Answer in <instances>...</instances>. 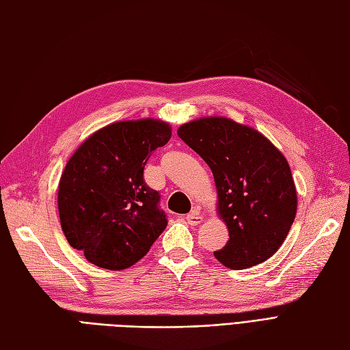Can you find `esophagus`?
<instances>
[{
  "label": "esophagus",
  "instance_id": "1",
  "mask_svg": "<svg viewBox=\"0 0 350 350\" xmlns=\"http://www.w3.org/2000/svg\"><path fill=\"white\" fill-rule=\"evenodd\" d=\"M185 219H187V223H189L190 226H199V224H202L203 217L200 215L199 209H193L190 214L185 217Z\"/></svg>",
  "mask_w": 350,
  "mask_h": 350
}]
</instances>
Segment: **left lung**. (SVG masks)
Instances as JSON below:
<instances>
[{
    "label": "left lung",
    "instance_id": "left-lung-1",
    "mask_svg": "<svg viewBox=\"0 0 350 350\" xmlns=\"http://www.w3.org/2000/svg\"><path fill=\"white\" fill-rule=\"evenodd\" d=\"M178 136L206 161L217 189V215L228 230L223 266L243 270L266 261L284 243L297 212L288 160L261 132L228 117L184 123Z\"/></svg>",
    "mask_w": 350,
    "mask_h": 350
}]
</instances>
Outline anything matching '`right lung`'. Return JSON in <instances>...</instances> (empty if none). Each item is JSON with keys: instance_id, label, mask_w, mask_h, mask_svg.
Masks as SVG:
<instances>
[{"instance_id": "add662e5", "label": "right lung", "mask_w": 350, "mask_h": 350, "mask_svg": "<svg viewBox=\"0 0 350 350\" xmlns=\"http://www.w3.org/2000/svg\"><path fill=\"white\" fill-rule=\"evenodd\" d=\"M172 136L159 118L114 122L74 151L61 175L57 209L74 250L98 267L123 270L146 257L167 226L144 167Z\"/></svg>"}]
</instances>
